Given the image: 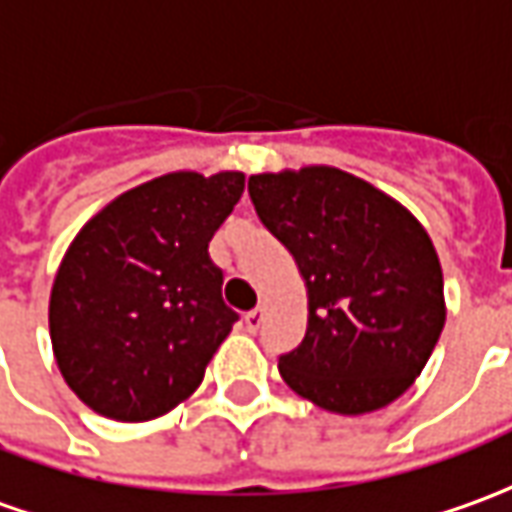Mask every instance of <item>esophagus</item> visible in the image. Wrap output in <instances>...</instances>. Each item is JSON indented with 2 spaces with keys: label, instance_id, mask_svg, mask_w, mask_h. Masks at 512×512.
<instances>
[{
  "label": "esophagus",
  "instance_id": "esophagus-1",
  "mask_svg": "<svg viewBox=\"0 0 512 512\" xmlns=\"http://www.w3.org/2000/svg\"><path fill=\"white\" fill-rule=\"evenodd\" d=\"M263 319H266V308H255V311H249V314L243 316L246 330H249V333H257V330H260V325H263Z\"/></svg>",
  "mask_w": 512,
  "mask_h": 512
}]
</instances>
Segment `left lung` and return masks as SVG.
Wrapping results in <instances>:
<instances>
[{
    "label": "left lung",
    "mask_w": 512,
    "mask_h": 512,
    "mask_svg": "<svg viewBox=\"0 0 512 512\" xmlns=\"http://www.w3.org/2000/svg\"><path fill=\"white\" fill-rule=\"evenodd\" d=\"M260 221L288 249L308 294V330L277 370L333 415L398 401L446 325L443 269L398 198L333 165L249 176Z\"/></svg>",
    "instance_id": "left-lung-1"
}]
</instances>
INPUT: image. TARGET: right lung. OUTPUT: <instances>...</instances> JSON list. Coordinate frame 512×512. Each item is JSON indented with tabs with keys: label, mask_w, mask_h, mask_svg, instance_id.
<instances>
[{
	"label": "right lung",
	"mask_w": 512,
	"mask_h": 512,
	"mask_svg": "<svg viewBox=\"0 0 512 512\" xmlns=\"http://www.w3.org/2000/svg\"><path fill=\"white\" fill-rule=\"evenodd\" d=\"M243 184L241 170H173L120 193L72 238L52 280L50 339L92 412L145 423L204 381L238 319L207 246Z\"/></svg>",
	"instance_id": "obj_1"
}]
</instances>
